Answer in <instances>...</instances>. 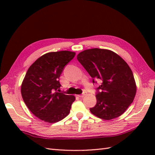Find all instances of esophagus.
I'll return each instance as SVG.
<instances>
[{"mask_svg":"<svg viewBox=\"0 0 155 155\" xmlns=\"http://www.w3.org/2000/svg\"><path fill=\"white\" fill-rule=\"evenodd\" d=\"M86 95H87V93H86V92H84V93H83V94H79V95H78V96L79 97L83 98V97H84V96H86Z\"/></svg>","mask_w":155,"mask_h":155,"instance_id":"1","label":"esophagus"}]
</instances>
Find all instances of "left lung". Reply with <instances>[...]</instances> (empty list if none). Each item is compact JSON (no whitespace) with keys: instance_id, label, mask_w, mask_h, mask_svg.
Listing matches in <instances>:
<instances>
[{"instance_id":"1","label":"left lung","mask_w":155,"mask_h":155,"mask_svg":"<svg viewBox=\"0 0 155 155\" xmlns=\"http://www.w3.org/2000/svg\"><path fill=\"white\" fill-rule=\"evenodd\" d=\"M77 60L93 78V83L94 79L102 81L97 88V104L90 108L91 113L104 120L123 114L137 92L133 72L127 62L113 51L97 48L81 52Z\"/></svg>"}]
</instances>
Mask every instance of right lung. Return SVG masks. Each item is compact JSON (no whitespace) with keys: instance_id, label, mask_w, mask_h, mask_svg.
Here are the masks:
<instances>
[{"instance_id":"1","label":"right lung","mask_w":155,"mask_h":155,"mask_svg":"<svg viewBox=\"0 0 155 155\" xmlns=\"http://www.w3.org/2000/svg\"><path fill=\"white\" fill-rule=\"evenodd\" d=\"M74 52H48L32 63L21 84V94L28 109L41 120L54 123L70 113L73 95L61 93L59 77Z\"/></svg>"}]
</instances>
